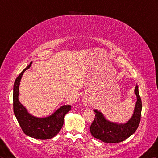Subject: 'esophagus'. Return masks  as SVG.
Listing matches in <instances>:
<instances>
[{
    "label": "esophagus",
    "mask_w": 158,
    "mask_h": 158,
    "mask_svg": "<svg viewBox=\"0 0 158 158\" xmlns=\"http://www.w3.org/2000/svg\"><path fill=\"white\" fill-rule=\"evenodd\" d=\"M87 103V101H84V103Z\"/></svg>",
    "instance_id": "esophagus-1"
}]
</instances>
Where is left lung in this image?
<instances>
[{"instance_id": "1", "label": "left lung", "mask_w": 158, "mask_h": 158, "mask_svg": "<svg viewBox=\"0 0 158 158\" xmlns=\"http://www.w3.org/2000/svg\"><path fill=\"white\" fill-rule=\"evenodd\" d=\"M137 96L134 114L132 118L125 124H118L110 122L105 119L102 113L95 110V119L90 126L91 135L105 143H116L127 139L134 133L139 126L141 119V103L138 91V86L135 88Z\"/></svg>"}]
</instances>
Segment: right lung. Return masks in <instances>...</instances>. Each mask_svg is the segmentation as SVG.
<instances>
[{
    "label": "right lung",
    "instance_id": "obj_1",
    "mask_svg": "<svg viewBox=\"0 0 158 158\" xmlns=\"http://www.w3.org/2000/svg\"><path fill=\"white\" fill-rule=\"evenodd\" d=\"M32 62L16 79L13 86V110L23 131L28 136L39 139H48L55 137L63 125L64 117L71 110V106H63L53 114L44 118H37L27 112L19 101V87L23 73L29 69Z\"/></svg>",
    "mask_w": 158,
    "mask_h": 158
}]
</instances>
